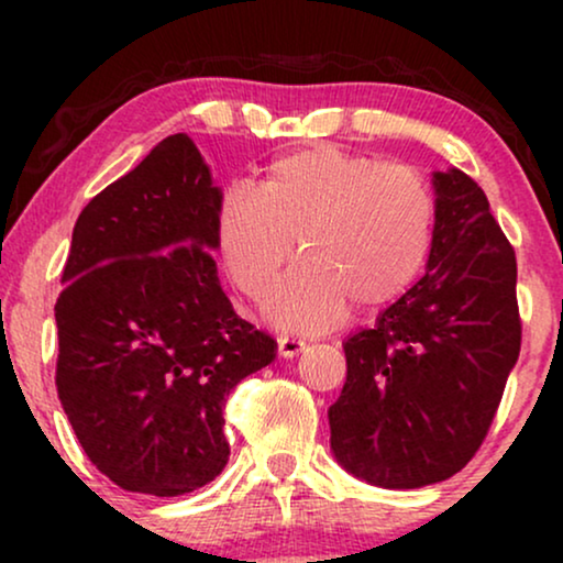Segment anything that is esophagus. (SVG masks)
Here are the masks:
<instances>
[{
	"instance_id": "1",
	"label": "esophagus",
	"mask_w": 563,
	"mask_h": 563,
	"mask_svg": "<svg viewBox=\"0 0 563 563\" xmlns=\"http://www.w3.org/2000/svg\"><path fill=\"white\" fill-rule=\"evenodd\" d=\"M305 341L302 338H295V335H282L279 338V356L284 358H295L299 353L305 351Z\"/></svg>"
}]
</instances>
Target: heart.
<instances>
[{
	"mask_svg": "<svg viewBox=\"0 0 563 563\" xmlns=\"http://www.w3.org/2000/svg\"><path fill=\"white\" fill-rule=\"evenodd\" d=\"M435 195L405 164L314 143L274 158L253 189L233 184L214 210V245L230 282L258 299L295 253V268L266 299L284 328H328L345 307L382 310L418 279L433 249Z\"/></svg>",
	"mask_w": 563,
	"mask_h": 563,
	"instance_id": "1",
	"label": "heart"
}]
</instances>
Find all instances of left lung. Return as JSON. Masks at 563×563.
Wrapping results in <instances>:
<instances>
[{
    "label": "left lung",
    "mask_w": 563,
    "mask_h": 563,
    "mask_svg": "<svg viewBox=\"0 0 563 563\" xmlns=\"http://www.w3.org/2000/svg\"><path fill=\"white\" fill-rule=\"evenodd\" d=\"M433 184L428 272L343 343L345 384L328 410L335 459L387 489L443 482L474 459L522 341L518 261L487 195L459 168Z\"/></svg>",
    "instance_id": "1"
}]
</instances>
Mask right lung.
<instances>
[{"instance_id":"add662e5","label":"right lung","mask_w":563,"mask_h":563,"mask_svg":"<svg viewBox=\"0 0 563 563\" xmlns=\"http://www.w3.org/2000/svg\"><path fill=\"white\" fill-rule=\"evenodd\" d=\"M220 189L184 133L84 207L56 302V389L84 453L128 492L176 497L228 464L225 397L276 341L218 282Z\"/></svg>"}]
</instances>
